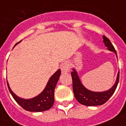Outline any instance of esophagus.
I'll return each mask as SVG.
<instances>
[{"label": "esophagus", "mask_w": 126, "mask_h": 126, "mask_svg": "<svg viewBox=\"0 0 126 126\" xmlns=\"http://www.w3.org/2000/svg\"><path fill=\"white\" fill-rule=\"evenodd\" d=\"M61 70L62 73H68L71 70V65L69 62L63 63L61 66Z\"/></svg>", "instance_id": "34e87169"}]
</instances>
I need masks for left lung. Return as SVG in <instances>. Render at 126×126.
<instances>
[{
  "instance_id": "1",
  "label": "left lung",
  "mask_w": 126,
  "mask_h": 126,
  "mask_svg": "<svg viewBox=\"0 0 126 126\" xmlns=\"http://www.w3.org/2000/svg\"><path fill=\"white\" fill-rule=\"evenodd\" d=\"M103 39L105 45L107 47L108 50L115 53L118 59L116 51L109 39L105 36H103ZM119 74L118 71L115 83L110 89L103 92H94L87 89L83 85L79 78L78 72L75 68H73V71L71 72V76L73 79V90L75 98L80 103L86 106L92 107L103 105L109 99L115 92L119 81Z\"/></svg>"
}]
</instances>
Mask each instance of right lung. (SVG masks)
Segmentation results:
<instances>
[{
	"mask_svg": "<svg viewBox=\"0 0 126 126\" xmlns=\"http://www.w3.org/2000/svg\"><path fill=\"white\" fill-rule=\"evenodd\" d=\"M21 42V40L16 44L14 47ZM61 70L58 69L49 78L43 91L38 94V95L31 99H23L18 97L11 90L8 81L7 84L9 91L10 92L11 95H12L13 98L23 109L30 112H42L49 110L53 106L54 103V90L57 82L59 80Z\"/></svg>",
	"mask_w": 126,
	"mask_h": 126,
	"instance_id": "1",
	"label": "right lung"
}]
</instances>
